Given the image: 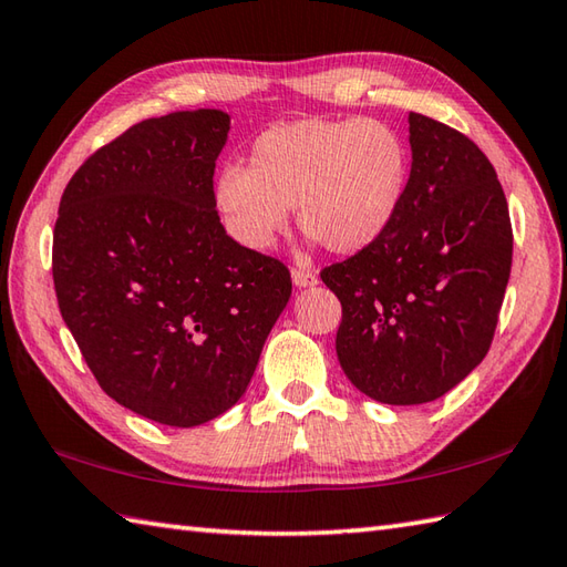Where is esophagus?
<instances>
[{
    "label": "esophagus",
    "mask_w": 567,
    "mask_h": 567,
    "mask_svg": "<svg viewBox=\"0 0 567 567\" xmlns=\"http://www.w3.org/2000/svg\"><path fill=\"white\" fill-rule=\"evenodd\" d=\"M292 282H295L297 290H305V287H315L317 285V275L312 270L292 268Z\"/></svg>",
    "instance_id": "34e87169"
}]
</instances>
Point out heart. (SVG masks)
I'll return each instance as SVG.
<instances>
[{
	"label": "heart",
	"instance_id": "1",
	"mask_svg": "<svg viewBox=\"0 0 567 567\" xmlns=\"http://www.w3.org/2000/svg\"><path fill=\"white\" fill-rule=\"evenodd\" d=\"M408 176V144L388 122L307 117L262 132L248 172L226 166L214 198L230 236L250 250H268L297 208L309 238L353 255L391 228Z\"/></svg>",
	"mask_w": 567,
	"mask_h": 567
}]
</instances>
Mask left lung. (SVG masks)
<instances>
[{
	"mask_svg": "<svg viewBox=\"0 0 567 567\" xmlns=\"http://www.w3.org/2000/svg\"><path fill=\"white\" fill-rule=\"evenodd\" d=\"M405 198L383 236L321 280L341 302L337 357L385 405L432 403L489 351L512 275L504 188L476 144L410 113Z\"/></svg>",
	"mask_w": 567,
	"mask_h": 567,
	"instance_id": "8db88e82",
	"label": "left lung"
}]
</instances>
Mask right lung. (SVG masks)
I'll return each instance as SVG.
<instances>
[{"instance_id": "1", "label": "right lung", "mask_w": 567, "mask_h": 567, "mask_svg": "<svg viewBox=\"0 0 567 567\" xmlns=\"http://www.w3.org/2000/svg\"><path fill=\"white\" fill-rule=\"evenodd\" d=\"M228 130L220 110L130 127L73 174L53 230L61 317L100 388L172 427L240 401L292 295L282 262L220 226L214 172Z\"/></svg>"}]
</instances>
